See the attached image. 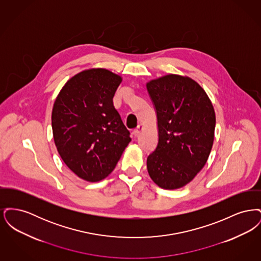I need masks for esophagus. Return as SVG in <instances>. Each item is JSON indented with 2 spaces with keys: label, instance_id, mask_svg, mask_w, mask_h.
Returning <instances> with one entry per match:
<instances>
[{
  "label": "esophagus",
  "instance_id": "1",
  "mask_svg": "<svg viewBox=\"0 0 261 261\" xmlns=\"http://www.w3.org/2000/svg\"><path fill=\"white\" fill-rule=\"evenodd\" d=\"M142 130H143V126H142V125H138V126H137V128H135V129L133 130V134H134V136H138V135L142 132Z\"/></svg>",
  "mask_w": 261,
  "mask_h": 261
}]
</instances>
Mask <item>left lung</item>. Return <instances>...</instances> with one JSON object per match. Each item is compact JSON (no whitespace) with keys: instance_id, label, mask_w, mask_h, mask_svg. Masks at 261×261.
<instances>
[{"instance_id":"obj_1","label":"left lung","mask_w":261,"mask_h":261,"mask_svg":"<svg viewBox=\"0 0 261 261\" xmlns=\"http://www.w3.org/2000/svg\"><path fill=\"white\" fill-rule=\"evenodd\" d=\"M158 116L159 142L147 159L152 181L175 190L190 183L202 169L214 139L215 112L199 84L169 74L147 83Z\"/></svg>"}]
</instances>
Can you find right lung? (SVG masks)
<instances>
[{
    "mask_svg": "<svg viewBox=\"0 0 261 261\" xmlns=\"http://www.w3.org/2000/svg\"><path fill=\"white\" fill-rule=\"evenodd\" d=\"M121 81L105 68L84 70L65 83L54 103L58 151L72 172L89 182L112 173L131 141L112 101Z\"/></svg>",
    "mask_w": 261,
    "mask_h": 261,
    "instance_id": "add662e5",
    "label": "right lung"
}]
</instances>
